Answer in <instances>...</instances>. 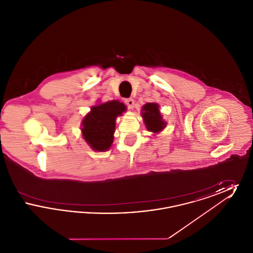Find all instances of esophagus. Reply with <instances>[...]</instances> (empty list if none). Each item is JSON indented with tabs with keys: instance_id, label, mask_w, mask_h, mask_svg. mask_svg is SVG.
<instances>
[{
	"instance_id": "esophagus-1",
	"label": "esophagus",
	"mask_w": 253,
	"mask_h": 253,
	"mask_svg": "<svg viewBox=\"0 0 253 253\" xmlns=\"http://www.w3.org/2000/svg\"><path fill=\"white\" fill-rule=\"evenodd\" d=\"M125 103L128 106V108L132 109L133 108V105H134V100L132 99V97H129V98L125 99Z\"/></svg>"
}]
</instances>
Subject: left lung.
<instances>
[{"label": "left lung", "mask_w": 253, "mask_h": 253, "mask_svg": "<svg viewBox=\"0 0 253 253\" xmlns=\"http://www.w3.org/2000/svg\"><path fill=\"white\" fill-rule=\"evenodd\" d=\"M142 117L148 131L153 132H160L166 126V123L162 121L158 105L156 103H147L143 106Z\"/></svg>", "instance_id": "1"}]
</instances>
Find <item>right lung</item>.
Segmentation results:
<instances>
[{
    "label": "right lung",
    "mask_w": 253,
    "mask_h": 253,
    "mask_svg": "<svg viewBox=\"0 0 253 253\" xmlns=\"http://www.w3.org/2000/svg\"><path fill=\"white\" fill-rule=\"evenodd\" d=\"M126 110L123 103L112 100L95 107L83 121V135L85 141L98 152L107 151L114 139L116 119Z\"/></svg>",
    "instance_id": "obj_1"
}]
</instances>
